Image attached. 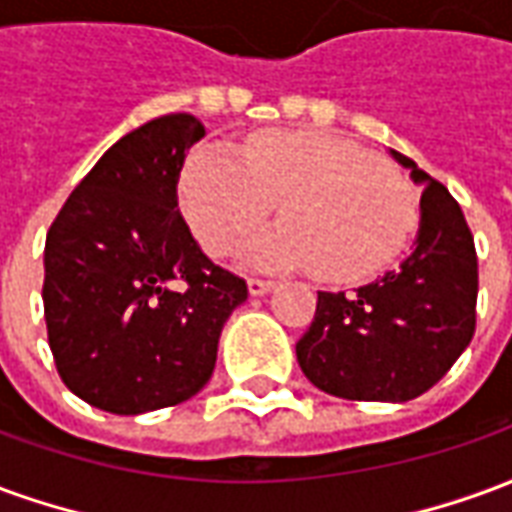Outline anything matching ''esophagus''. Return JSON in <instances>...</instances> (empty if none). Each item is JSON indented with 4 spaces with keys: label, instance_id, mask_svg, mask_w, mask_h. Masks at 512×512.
I'll return each mask as SVG.
<instances>
[{
    "label": "esophagus",
    "instance_id": "1",
    "mask_svg": "<svg viewBox=\"0 0 512 512\" xmlns=\"http://www.w3.org/2000/svg\"><path fill=\"white\" fill-rule=\"evenodd\" d=\"M246 285H249V293H252V296H266L268 290H274V282H271V279L252 277Z\"/></svg>",
    "mask_w": 512,
    "mask_h": 512
}]
</instances>
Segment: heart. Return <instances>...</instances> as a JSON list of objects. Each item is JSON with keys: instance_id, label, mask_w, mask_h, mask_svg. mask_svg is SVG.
I'll return each mask as SVG.
<instances>
[{"instance_id": "obj_1", "label": "heart", "mask_w": 512, "mask_h": 512, "mask_svg": "<svg viewBox=\"0 0 512 512\" xmlns=\"http://www.w3.org/2000/svg\"><path fill=\"white\" fill-rule=\"evenodd\" d=\"M183 211L213 257L233 255L279 205L282 224L249 246L260 268L312 266L318 277H365L403 249L417 200L395 169L359 145L315 131H271L244 158L208 145L180 186Z\"/></svg>"}]
</instances>
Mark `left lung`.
Masks as SVG:
<instances>
[{
  "label": "left lung",
  "mask_w": 512,
  "mask_h": 512,
  "mask_svg": "<svg viewBox=\"0 0 512 512\" xmlns=\"http://www.w3.org/2000/svg\"><path fill=\"white\" fill-rule=\"evenodd\" d=\"M422 186L419 230L395 268L351 293H318L296 343L312 384L345 400L406 403L428 392L466 351L477 307V252L452 194L389 150Z\"/></svg>",
  "instance_id": "obj_1"
}]
</instances>
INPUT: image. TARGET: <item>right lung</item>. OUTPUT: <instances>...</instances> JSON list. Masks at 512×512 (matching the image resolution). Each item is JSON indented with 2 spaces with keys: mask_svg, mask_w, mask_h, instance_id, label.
I'll return each instance as SVG.
<instances>
[{
  "mask_svg": "<svg viewBox=\"0 0 512 512\" xmlns=\"http://www.w3.org/2000/svg\"><path fill=\"white\" fill-rule=\"evenodd\" d=\"M194 115L134 128L98 158L49 227L43 312L62 384L134 417L208 384L246 282L202 255L178 211Z\"/></svg>",
  "mask_w": 512,
  "mask_h": 512,
  "instance_id": "add662e5",
  "label": "right lung"
}]
</instances>
